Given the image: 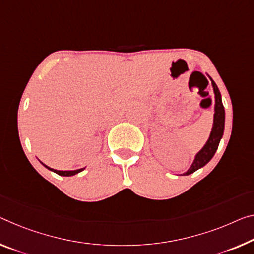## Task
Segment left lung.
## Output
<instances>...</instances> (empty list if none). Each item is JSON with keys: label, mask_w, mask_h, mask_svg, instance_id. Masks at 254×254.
Returning <instances> with one entry per match:
<instances>
[{"label": "left lung", "mask_w": 254, "mask_h": 254, "mask_svg": "<svg viewBox=\"0 0 254 254\" xmlns=\"http://www.w3.org/2000/svg\"><path fill=\"white\" fill-rule=\"evenodd\" d=\"M211 80V85L214 93V114H213V124H212V129L210 132V136L204 146L195 154V158L193 160L192 165L187 169L186 173L181 174L182 176H187V175L193 174L194 171H196L200 168L204 167L210 160L213 158L214 153L218 150L219 146L220 139L224 135L225 129V109L222 105L221 101V94L219 92V88L216 85V83L212 80L211 77H209Z\"/></svg>", "instance_id": "obj_1"}]
</instances>
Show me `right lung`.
I'll use <instances>...</instances> for the list:
<instances>
[{"instance_id":"add662e5","label":"right lung","mask_w":254,"mask_h":254,"mask_svg":"<svg viewBox=\"0 0 254 254\" xmlns=\"http://www.w3.org/2000/svg\"><path fill=\"white\" fill-rule=\"evenodd\" d=\"M41 162V161H40ZM43 166H44L45 168H48L49 170H51V171H53V173H56V174H58V175H60V176H67V177H69V176H73V175H76V174H78V173H80V171H83L85 168H80V169H76V170H57V169H53V168H50V167H48L46 165H44V163L43 162H41Z\"/></svg>"}]
</instances>
